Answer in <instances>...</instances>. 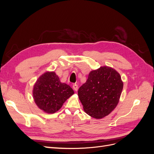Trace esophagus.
Here are the masks:
<instances>
[{"instance_id":"1","label":"esophagus","mask_w":154,"mask_h":154,"mask_svg":"<svg viewBox=\"0 0 154 154\" xmlns=\"http://www.w3.org/2000/svg\"><path fill=\"white\" fill-rule=\"evenodd\" d=\"M72 88L75 91H78V85L76 84V83H74V84L72 85Z\"/></svg>"}]
</instances>
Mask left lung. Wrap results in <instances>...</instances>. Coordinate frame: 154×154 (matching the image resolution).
I'll list each match as a JSON object with an SVG mask.
<instances>
[{"label":"left lung","mask_w":154,"mask_h":154,"mask_svg":"<svg viewBox=\"0 0 154 154\" xmlns=\"http://www.w3.org/2000/svg\"><path fill=\"white\" fill-rule=\"evenodd\" d=\"M123 87L120 74L112 68L103 66L90 72L78 94L85 112L101 119L117 106Z\"/></svg>","instance_id":"8db88e82"}]
</instances>
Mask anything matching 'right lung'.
<instances>
[{
	"instance_id": "right-lung-1",
	"label": "right lung",
	"mask_w": 154,
	"mask_h": 154,
	"mask_svg": "<svg viewBox=\"0 0 154 154\" xmlns=\"http://www.w3.org/2000/svg\"><path fill=\"white\" fill-rule=\"evenodd\" d=\"M74 93L69 85L61 83L54 72H46L40 76L32 90L35 103L48 114H53L60 109Z\"/></svg>"
}]
</instances>
